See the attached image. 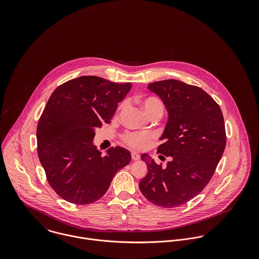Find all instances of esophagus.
<instances>
[{
  "label": "esophagus",
  "mask_w": 259,
  "mask_h": 259,
  "mask_svg": "<svg viewBox=\"0 0 259 259\" xmlns=\"http://www.w3.org/2000/svg\"><path fill=\"white\" fill-rule=\"evenodd\" d=\"M140 157H141V155L137 151H132V159L133 160H138V159H140Z\"/></svg>",
  "instance_id": "1"
}]
</instances>
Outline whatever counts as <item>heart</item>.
<instances>
[{
	"label": "heart",
	"mask_w": 259,
	"mask_h": 259,
	"mask_svg": "<svg viewBox=\"0 0 259 259\" xmlns=\"http://www.w3.org/2000/svg\"><path fill=\"white\" fill-rule=\"evenodd\" d=\"M141 104L149 116H152L155 114H158L161 116L163 113V110H164L163 105L156 98H153V97L145 98L141 101ZM123 106L124 104L119 105L118 111L123 108ZM152 139H153V135L151 133H147V132H126L121 136V140L123 144L136 149H145L148 148Z\"/></svg>",
	"instance_id": "b5f03b06"
}]
</instances>
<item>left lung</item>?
I'll list each match as a JSON object with an SVG mask.
<instances>
[{
	"label": "left lung",
	"instance_id": "8db88e82",
	"mask_svg": "<svg viewBox=\"0 0 259 259\" xmlns=\"http://www.w3.org/2000/svg\"><path fill=\"white\" fill-rule=\"evenodd\" d=\"M148 88L168 111L157 153L169 161L163 167L142 154L148 170L140 189L157 206L178 207L199 194L213 177L226 145L224 119L218 103L196 85L164 79Z\"/></svg>",
	"mask_w": 259,
	"mask_h": 259
}]
</instances>
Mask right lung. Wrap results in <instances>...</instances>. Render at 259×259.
<instances>
[{"label":"right lung","mask_w":259,"mask_h":259,"mask_svg":"<svg viewBox=\"0 0 259 259\" xmlns=\"http://www.w3.org/2000/svg\"><path fill=\"white\" fill-rule=\"evenodd\" d=\"M131 89V82L82 75L59 85L50 97L37 123V155L48 183L63 199L97 201L117 170L130 163L127 149L111 148L102 156L93 140L95 130L110 123Z\"/></svg>","instance_id":"right-lung-1"}]
</instances>
